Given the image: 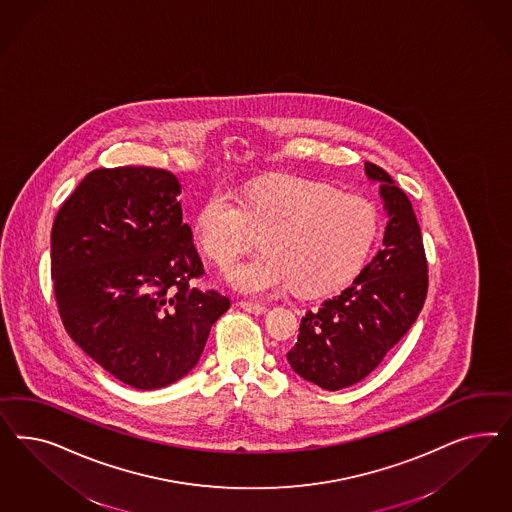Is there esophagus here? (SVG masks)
<instances>
[{"mask_svg": "<svg viewBox=\"0 0 512 512\" xmlns=\"http://www.w3.org/2000/svg\"><path fill=\"white\" fill-rule=\"evenodd\" d=\"M240 308L242 310L248 311V313H253V315H263L268 311L266 306H261V304H253V302H240Z\"/></svg>", "mask_w": 512, "mask_h": 512, "instance_id": "34e87169", "label": "esophagus"}]
</instances>
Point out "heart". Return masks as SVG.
Segmentation results:
<instances>
[{"label":"heart","instance_id":"1","mask_svg":"<svg viewBox=\"0 0 512 512\" xmlns=\"http://www.w3.org/2000/svg\"><path fill=\"white\" fill-rule=\"evenodd\" d=\"M195 231L217 264L233 261L263 231V251L227 268L229 281L246 295H272L293 285L302 295H325L366 263L379 212L362 195L291 176L249 187L242 197L217 187L202 202Z\"/></svg>","mask_w":512,"mask_h":512}]
</instances>
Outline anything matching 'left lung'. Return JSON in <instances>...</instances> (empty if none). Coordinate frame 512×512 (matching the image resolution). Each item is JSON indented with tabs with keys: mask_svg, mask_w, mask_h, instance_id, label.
<instances>
[{
	"mask_svg": "<svg viewBox=\"0 0 512 512\" xmlns=\"http://www.w3.org/2000/svg\"><path fill=\"white\" fill-rule=\"evenodd\" d=\"M381 182L388 223L383 249L340 295L306 311L287 353L302 379L325 390L362 381L417 321L428 293V261L411 201L387 171L364 163Z\"/></svg>",
	"mask_w": 512,
	"mask_h": 512,
	"instance_id": "obj_1",
	"label": "left lung"
}]
</instances>
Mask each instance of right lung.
I'll return each mask as SVG.
<instances>
[{
  "label": "right lung",
  "mask_w": 512,
  "mask_h": 512,
  "mask_svg": "<svg viewBox=\"0 0 512 512\" xmlns=\"http://www.w3.org/2000/svg\"><path fill=\"white\" fill-rule=\"evenodd\" d=\"M180 184L154 167L95 169L65 199L50 234V272L67 334L129 387L154 390L195 368L231 300L204 274Z\"/></svg>",
  "instance_id": "1"
}]
</instances>
